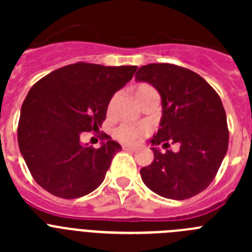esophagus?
Wrapping results in <instances>:
<instances>
[{"label":"esophagus","instance_id":"1","mask_svg":"<svg viewBox=\"0 0 252 252\" xmlns=\"http://www.w3.org/2000/svg\"><path fill=\"white\" fill-rule=\"evenodd\" d=\"M124 150H126V151H136V150H137V148H136V146L124 145Z\"/></svg>","mask_w":252,"mask_h":252}]
</instances>
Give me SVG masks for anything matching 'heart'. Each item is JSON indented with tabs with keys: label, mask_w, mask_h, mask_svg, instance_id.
<instances>
[{
	"label": "heart",
	"mask_w": 252,
	"mask_h": 252,
	"mask_svg": "<svg viewBox=\"0 0 252 252\" xmlns=\"http://www.w3.org/2000/svg\"><path fill=\"white\" fill-rule=\"evenodd\" d=\"M155 90L153 87L149 86V84H140L137 86L135 90H133V95L136 98L137 103L141 106L144 103L146 98H148L150 94H154ZM111 107L112 103H110L108 107V111H111ZM148 130L145 127H141V126H131V125H120L119 127H116L115 130V136L116 139L120 140L124 144H132V142L136 141L139 137H142L144 135H146Z\"/></svg>",
	"instance_id": "obj_1"
}]
</instances>
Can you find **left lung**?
<instances>
[{
  "label": "left lung",
  "mask_w": 252,
  "mask_h": 252,
  "mask_svg": "<svg viewBox=\"0 0 252 252\" xmlns=\"http://www.w3.org/2000/svg\"><path fill=\"white\" fill-rule=\"evenodd\" d=\"M161 95L162 117L150 140L154 160L140 170L154 193L169 199H188L212 183L228 148L226 112L220 95L197 73L168 63L140 66L135 74ZM177 152L161 153L158 145Z\"/></svg>",
  "instance_id": "8db88e82"
}]
</instances>
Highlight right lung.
<instances>
[{
  "mask_svg": "<svg viewBox=\"0 0 252 252\" xmlns=\"http://www.w3.org/2000/svg\"><path fill=\"white\" fill-rule=\"evenodd\" d=\"M137 66L75 63L31 87L22 103L17 140L37 184L64 199L79 198L103 182L119 142L102 133V146H83V132L98 131L116 92Z\"/></svg>",
  "mask_w": 252,
  "mask_h": 252,
  "instance_id": "add662e5",
  "label": "right lung"
}]
</instances>
